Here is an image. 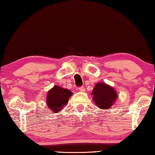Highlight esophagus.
Returning <instances> with one entry per match:
<instances>
[{"instance_id": "1", "label": "esophagus", "mask_w": 155, "mask_h": 155, "mask_svg": "<svg viewBox=\"0 0 155 155\" xmlns=\"http://www.w3.org/2000/svg\"><path fill=\"white\" fill-rule=\"evenodd\" d=\"M78 90H79V91L80 92H85V87H80L79 88H78Z\"/></svg>"}]
</instances>
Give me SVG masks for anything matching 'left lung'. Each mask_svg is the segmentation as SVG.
<instances>
[{"mask_svg": "<svg viewBox=\"0 0 155 155\" xmlns=\"http://www.w3.org/2000/svg\"><path fill=\"white\" fill-rule=\"evenodd\" d=\"M92 95L95 104L103 110L110 109L118 97L117 91L114 87L104 82L96 83Z\"/></svg>", "mask_w": 155, "mask_h": 155, "instance_id": "8db88e82", "label": "left lung"}]
</instances>
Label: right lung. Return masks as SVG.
<instances>
[{
  "mask_svg": "<svg viewBox=\"0 0 155 155\" xmlns=\"http://www.w3.org/2000/svg\"><path fill=\"white\" fill-rule=\"evenodd\" d=\"M72 94L73 93L70 90L54 85L47 94V106L52 112L58 113L67 104L69 99Z\"/></svg>",
  "mask_w": 155,
  "mask_h": 155,
  "instance_id": "right-lung-1",
  "label": "right lung"
}]
</instances>
